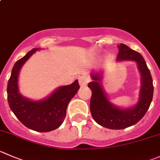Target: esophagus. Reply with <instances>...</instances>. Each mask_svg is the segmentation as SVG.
Wrapping results in <instances>:
<instances>
[{"label":"esophagus","mask_w":160,"mask_h":160,"mask_svg":"<svg viewBox=\"0 0 160 160\" xmlns=\"http://www.w3.org/2000/svg\"><path fill=\"white\" fill-rule=\"evenodd\" d=\"M89 81L90 79L87 76H83V77H80L79 78V83H80V87L87 86V84L89 83Z\"/></svg>","instance_id":"1"}]
</instances>
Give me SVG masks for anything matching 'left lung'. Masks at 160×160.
I'll return each instance as SVG.
<instances>
[{
  "label": "left lung",
  "instance_id": "left-lung-1",
  "mask_svg": "<svg viewBox=\"0 0 160 160\" xmlns=\"http://www.w3.org/2000/svg\"><path fill=\"white\" fill-rule=\"evenodd\" d=\"M117 62H135L141 75V88L137 102L129 107L118 106L110 101L102 85L103 70H92V81L88 88L92 91L90 109L94 121L102 127L112 130H121L133 126L145 116L153 97V83L145 59L138 52L123 44L117 46Z\"/></svg>",
  "mask_w": 160,
  "mask_h": 160
}]
</instances>
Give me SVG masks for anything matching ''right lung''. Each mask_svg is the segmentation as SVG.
I'll use <instances>...</instances> for the list:
<instances>
[{"label":"right lung","mask_w":160,"mask_h":160,"mask_svg":"<svg viewBox=\"0 0 160 160\" xmlns=\"http://www.w3.org/2000/svg\"><path fill=\"white\" fill-rule=\"evenodd\" d=\"M41 49L33 48L14 65L8 83V101L12 111L26 128L39 132H48L59 128L63 123L68 104L80 89V85L78 80H76L69 85L58 87L48 96L40 100L23 96L18 87L20 70L28 59Z\"/></svg>","instance_id":"obj_1"}]
</instances>
